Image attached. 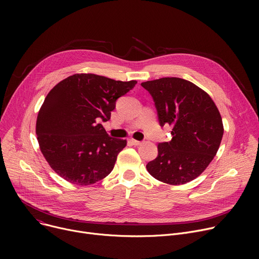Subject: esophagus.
I'll use <instances>...</instances> for the list:
<instances>
[{"label":"esophagus","mask_w":259,"mask_h":259,"mask_svg":"<svg viewBox=\"0 0 259 259\" xmlns=\"http://www.w3.org/2000/svg\"><path fill=\"white\" fill-rule=\"evenodd\" d=\"M130 142H131L134 146H140V145L142 144V142H141V141H137V140H133V139H131V140H130Z\"/></svg>","instance_id":"obj_1"}]
</instances>
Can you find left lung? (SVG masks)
Here are the masks:
<instances>
[{
  "label": "left lung",
  "mask_w": 259,
  "mask_h": 259,
  "mask_svg": "<svg viewBox=\"0 0 259 259\" xmlns=\"http://www.w3.org/2000/svg\"><path fill=\"white\" fill-rule=\"evenodd\" d=\"M141 85L151 94L159 125L172 126L171 141L158 144L148 172L169 185L193 181L220 148L224 126L219 109L207 92L184 78L162 77Z\"/></svg>",
  "instance_id": "8db88e82"
}]
</instances>
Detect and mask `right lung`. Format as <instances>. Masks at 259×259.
Wrapping results in <instances>:
<instances>
[{"instance_id":"1","label":"right lung","mask_w":259,"mask_h":259,"mask_svg":"<svg viewBox=\"0 0 259 259\" xmlns=\"http://www.w3.org/2000/svg\"><path fill=\"white\" fill-rule=\"evenodd\" d=\"M137 83L76 73L50 90L38 111L35 133L54 172L71 184L88 186L113 170L127 141L109 137L99 122L110 119L116 100Z\"/></svg>"}]
</instances>
